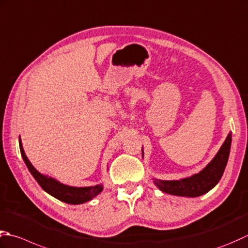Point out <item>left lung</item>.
Instances as JSON below:
<instances>
[{"label": "left lung", "instance_id": "obj_1", "mask_svg": "<svg viewBox=\"0 0 248 248\" xmlns=\"http://www.w3.org/2000/svg\"><path fill=\"white\" fill-rule=\"evenodd\" d=\"M231 140L232 134L230 132L228 134L224 144L218 150L216 156L199 173L193 174V175L186 178L177 179V181L176 179L175 181H163V179L153 178L154 184L162 192L173 196L196 198L204 195V193L208 192L217 185L218 182L220 181L222 174H224L230 154ZM142 155L144 156L143 147Z\"/></svg>", "mask_w": 248, "mask_h": 248}]
</instances>
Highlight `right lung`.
Segmentation results:
<instances>
[{
  "instance_id": "1",
  "label": "right lung",
  "mask_w": 248,
  "mask_h": 248,
  "mask_svg": "<svg viewBox=\"0 0 248 248\" xmlns=\"http://www.w3.org/2000/svg\"><path fill=\"white\" fill-rule=\"evenodd\" d=\"M19 147H20L21 157L24 163H26L28 170L32 174V176L38 183V185L44 189V191L49 193L50 196L58 199V200L65 202L67 204H82V203L92 200V199L98 196L103 190V185L102 184L89 187H73L64 185V184L57 181L56 178H52L50 176L45 175V174L40 173L32 166L30 160L28 159L27 155L23 150L20 139H19Z\"/></svg>"
}]
</instances>
